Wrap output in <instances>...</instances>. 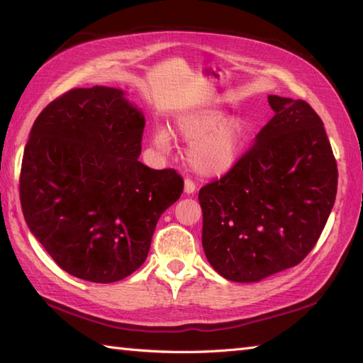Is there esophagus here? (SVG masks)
I'll use <instances>...</instances> for the list:
<instances>
[{
    "instance_id": "1",
    "label": "esophagus",
    "mask_w": 363,
    "mask_h": 363,
    "mask_svg": "<svg viewBox=\"0 0 363 363\" xmlns=\"http://www.w3.org/2000/svg\"><path fill=\"white\" fill-rule=\"evenodd\" d=\"M195 190H196V186L194 184V181L186 179V182H184V194H186V195H194Z\"/></svg>"
}]
</instances>
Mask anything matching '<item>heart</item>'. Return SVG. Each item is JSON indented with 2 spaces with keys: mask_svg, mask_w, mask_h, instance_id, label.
<instances>
[{
  "mask_svg": "<svg viewBox=\"0 0 363 363\" xmlns=\"http://www.w3.org/2000/svg\"><path fill=\"white\" fill-rule=\"evenodd\" d=\"M174 133L190 143L186 162L191 172L203 177L226 174L242 156L250 134V123L230 117L221 109H199L182 113L174 121ZM152 145L162 152L172 148V134L165 128L152 133Z\"/></svg>",
  "mask_w": 363,
  "mask_h": 363,
  "instance_id": "obj_1",
  "label": "heart"
}]
</instances>
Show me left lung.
Returning <instances> with one entry per match:
<instances>
[{
  "label": "left lung",
  "mask_w": 363,
  "mask_h": 363,
  "mask_svg": "<svg viewBox=\"0 0 363 363\" xmlns=\"http://www.w3.org/2000/svg\"><path fill=\"white\" fill-rule=\"evenodd\" d=\"M274 117L251 150L199 190L203 248L234 282L298 265L317 243L337 195V162L321 118L303 99L268 95Z\"/></svg>",
  "instance_id": "8db88e82"
}]
</instances>
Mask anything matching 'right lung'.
I'll list each match as a JSON object with an SVG mask.
<instances>
[{
    "mask_svg": "<svg viewBox=\"0 0 363 363\" xmlns=\"http://www.w3.org/2000/svg\"><path fill=\"white\" fill-rule=\"evenodd\" d=\"M143 112L120 89H73L30 129L20 201L56 264L84 281L125 279L148 256L160 215L179 199L174 169L143 165Z\"/></svg>",
    "mask_w": 363,
    "mask_h": 363,
    "instance_id": "obj_1",
    "label": "right lung"
}]
</instances>
